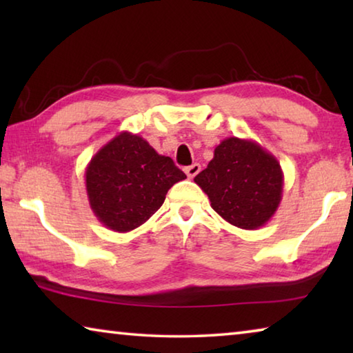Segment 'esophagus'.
<instances>
[{
  "instance_id": "34e87169",
  "label": "esophagus",
  "mask_w": 353,
  "mask_h": 353,
  "mask_svg": "<svg viewBox=\"0 0 353 353\" xmlns=\"http://www.w3.org/2000/svg\"><path fill=\"white\" fill-rule=\"evenodd\" d=\"M199 171H201V165L193 163L191 166H187V168H185V174L188 176V179H193Z\"/></svg>"
}]
</instances>
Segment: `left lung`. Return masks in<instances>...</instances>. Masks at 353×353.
I'll return each mask as SVG.
<instances>
[{
  "label": "left lung",
  "instance_id": "8db88e82",
  "mask_svg": "<svg viewBox=\"0 0 353 353\" xmlns=\"http://www.w3.org/2000/svg\"><path fill=\"white\" fill-rule=\"evenodd\" d=\"M194 182L221 218L244 230L265 225L282 201L283 171L279 160L254 140L224 139Z\"/></svg>",
  "mask_w": 353,
  "mask_h": 353
}]
</instances>
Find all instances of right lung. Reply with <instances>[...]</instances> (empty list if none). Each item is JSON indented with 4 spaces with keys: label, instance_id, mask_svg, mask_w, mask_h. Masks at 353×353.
Returning a JSON list of instances; mask_svg holds the SVG:
<instances>
[{
    "label": "right lung",
    "instance_id": "1",
    "mask_svg": "<svg viewBox=\"0 0 353 353\" xmlns=\"http://www.w3.org/2000/svg\"><path fill=\"white\" fill-rule=\"evenodd\" d=\"M183 179L170 157L124 130L88 162L85 190L99 223L124 234L145 224L162 207L168 190Z\"/></svg>",
    "mask_w": 353,
    "mask_h": 353
}]
</instances>
